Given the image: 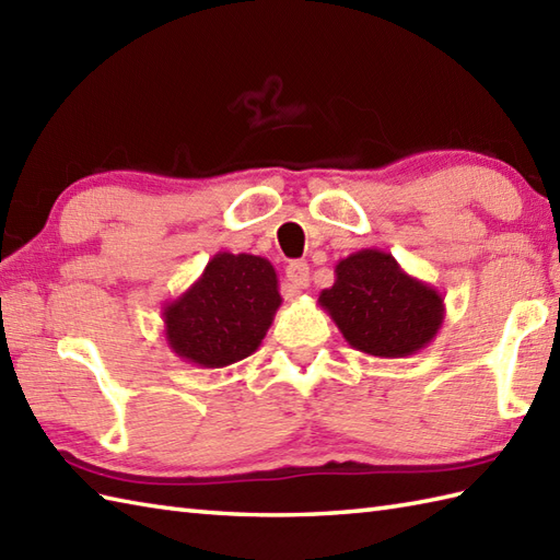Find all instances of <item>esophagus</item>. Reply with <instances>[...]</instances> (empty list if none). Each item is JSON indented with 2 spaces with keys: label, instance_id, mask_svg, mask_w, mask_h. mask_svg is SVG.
Listing matches in <instances>:
<instances>
[{
  "label": "esophagus",
  "instance_id": "obj_1",
  "mask_svg": "<svg viewBox=\"0 0 560 560\" xmlns=\"http://www.w3.org/2000/svg\"><path fill=\"white\" fill-rule=\"evenodd\" d=\"M287 279L293 289H307V283H311V267L305 261H291L287 267Z\"/></svg>",
  "mask_w": 560,
  "mask_h": 560
}]
</instances>
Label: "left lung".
I'll use <instances>...</instances> for the list:
<instances>
[{
    "mask_svg": "<svg viewBox=\"0 0 560 560\" xmlns=\"http://www.w3.org/2000/svg\"><path fill=\"white\" fill-rule=\"evenodd\" d=\"M349 347L375 359H407L431 343L445 319V299L411 277L385 249L365 247L335 267V283L319 293Z\"/></svg>",
    "mask_w": 560,
    "mask_h": 560,
    "instance_id": "8db88e82",
    "label": "left lung"
}]
</instances>
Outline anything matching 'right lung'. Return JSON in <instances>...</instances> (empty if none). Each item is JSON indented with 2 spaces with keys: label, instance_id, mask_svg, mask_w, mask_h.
Segmentation results:
<instances>
[{
  "label": "right lung",
  "instance_id": "add662e5",
  "mask_svg": "<svg viewBox=\"0 0 560 560\" xmlns=\"http://www.w3.org/2000/svg\"><path fill=\"white\" fill-rule=\"evenodd\" d=\"M279 305V279L269 259L217 253L192 287L163 303V335L177 359L225 368L259 349Z\"/></svg>",
  "mask_w": 560,
  "mask_h": 560
}]
</instances>
